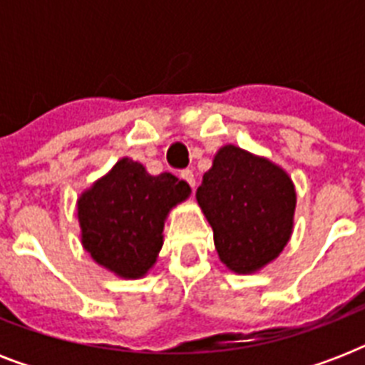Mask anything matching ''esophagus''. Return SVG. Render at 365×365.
Here are the masks:
<instances>
[{
    "mask_svg": "<svg viewBox=\"0 0 365 365\" xmlns=\"http://www.w3.org/2000/svg\"><path fill=\"white\" fill-rule=\"evenodd\" d=\"M180 176H182V180H185V182H187L189 185H191V187H195V174H193V170H182V174H180Z\"/></svg>",
    "mask_w": 365,
    "mask_h": 365,
    "instance_id": "obj_1",
    "label": "esophagus"
}]
</instances>
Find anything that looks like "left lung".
Listing matches in <instances>:
<instances>
[{"label": "left lung", "instance_id": "8db88e82", "mask_svg": "<svg viewBox=\"0 0 365 365\" xmlns=\"http://www.w3.org/2000/svg\"><path fill=\"white\" fill-rule=\"evenodd\" d=\"M295 200L288 172L233 143L217 149L197 189L220 261L237 274L261 271L286 248Z\"/></svg>", "mask_w": 365, "mask_h": 365}]
</instances>
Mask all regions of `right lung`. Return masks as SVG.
<instances>
[{
  "label": "right lung",
  "mask_w": 365,
  "mask_h": 365,
  "mask_svg": "<svg viewBox=\"0 0 365 365\" xmlns=\"http://www.w3.org/2000/svg\"><path fill=\"white\" fill-rule=\"evenodd\" d=\"M189 195L187 182L170 172L151 176L142 163L123 157L77 199L83 248L117 277H145L163 248L168 212Z\"/></svg>",
  "instance_id": "add662e5"
}]
</instances>
